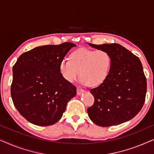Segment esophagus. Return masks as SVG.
<instances>
[{
    "mask_svg": "<svg viewBox=\"0 0 154 154\" xmlns=\"http://www.w3.org/2000/svg\"><path fill=\"white\" fill-rule=\"evenodd\" d=\"M84 92V90L82 89L81 88H77V94L78 95H81V94H83Z\"/></svg>",
    "mask_w": 154,
    "mask_h": 154,
    "instance_id": "esophagus-1",
    "label": "esophagus"
}]
</instances>
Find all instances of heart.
I'll use <instances>...</instances> for the list:
<instances>
[{"instance_id":"obj_1","label":"heart","mask_w":154,"mask_h":154,"mask_svg":"<svg viewBox=\"0 0 154 154\" xmlns=\"http://www.w3.org/2000/svg\"><path fill=\"white\" fill-rule=\"evenodd\" d=\"M111 65L112 58L106 50L81 48L71 53L70 60L61 61L60 71L69 83L75 82L81 74V84L97 87L108 78Z\"/></svg>"}]
</instances>
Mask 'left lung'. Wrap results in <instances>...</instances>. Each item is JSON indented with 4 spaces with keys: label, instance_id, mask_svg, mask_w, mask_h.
<instances>
[{
    "label": "left lung",
    "instance_id": "8db88e82",
    "mask_svg": "<svg viewBox=\"0 0 154 154\" xmlns=\"http://www.w3.org/2000/svg\"><path fill=\"white\" fill-rule=\"evenodd\" d=\"M111 54L110 73L102 85L90 90L94 102L88 109L90 119L102 127L130 121L142 109L146 92V79L137 57L118 43L94 45Z\"/></svg>",
    "mask_w": 154,
    "mask_h": 154
}]
</instances>
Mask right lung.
Segmentation results:
<instances>
[{"instance_id": "right-lung-1", "label": "right lung", "mask_w": 154, "mask_h": 154, "mask_svg": "<svg viewBox=\"0 0 154 154\" xmlns=\"http://www.w3.org/2000/svg\"><path fill=\"white\" fill-rule=\"evenodd\" d=\"M72 43L36 47L21 54L12 68L11 96L21 115L34 125L48 126L62 116L76 88L61 75L60 64Z\"/></svg>"}]
</instances>
